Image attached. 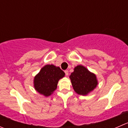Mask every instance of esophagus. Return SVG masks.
<instances>
[{"instance_id": "obj_1", "label": "esophagus", "mask_w": 128, "mask_h": 128, "mask_svg": "<svg viewBox=\"0 0 128 128\" xmlns=\"http://www.w3.org/2000/svg\"><path fill=\"white\" fill-rule=\"evenodd\" d=\"M64 72H65L66 75V76H68V74H69V72H68V70H64Z\"/></svg>"}]
</instances>
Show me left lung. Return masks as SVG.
<instances>
[{
  "instance_id": "8db88e82",
  "label": "left lung",
  "mask_w": 128,
  "mask_h": 128,
  "mask_svg": "<svg viewBox=\"0 0 128 128\" xmlns=\"http://www.w3.org/2000/svg\"><path fill=\"white\" fill-rule=\"evenodd\" d=\"M70 79L74 90L80 95H86L98 84L95 74L89 72L82 66H78L74 68Z\"/></svg>"
}]
</instances>
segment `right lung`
Returning <instances> with one entry per match:
<instances>
[{"instance_id":"1","label":"right lung","mask_w":128,"mask_h":128,"mask_svg":"<svg viewBox=\"0 0 128 128\" xmlns=\"http://www.w3.org/2000/svg\"><path fill=\"white\" fill-rule=\"evenodd\" d=\"M64 75V72L59 67L45 66L34 78V88L40 94L49 96L56 89L58 81Z\"/></svg>"}]
</instances>
